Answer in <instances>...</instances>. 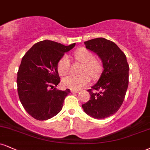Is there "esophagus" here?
I'll return each mask as SVG.
<instances>
[{
  "mask_svg": "<svg viewBox=\"0 0 150 150\" xmlns=\"http://www.w3.org/2000/svg\"><path fill=\"white\" fill-rule=\"evenodd\" d=\"M72 93H79L80 92V90H74V89H71L70 90Z\"/></svg>",
  "mask_w": 150,
  "mask_h": 150,
  "instance_id": "34e87169",
  "label": "esophagus"
}]
</instances>
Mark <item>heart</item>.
Returning <instances> with one entry per match:
<instances>
[{"mask_svg":"<svg viewBox=\"0 0 150 150\" xmlns=\"http://www.w3.org/2000/svg\"><path fill=\"white\" fill-rule=\"evenodd\" d=\"M76 60L83 64L80 70V75H70L62 80V84L64 87L71 89H80L87 85L90 82V78L95 79L98 77L100 72V64L96 60L94 55L91 52L86 49H80L75 52ZM70 68V60L67 55H64L61 58L57 64V70L59 75H64L68 73Z\"/></svg>","mask_w":150,"mask_h":150,"instance_id":"heart-1","label":"heart"}]
</instances>
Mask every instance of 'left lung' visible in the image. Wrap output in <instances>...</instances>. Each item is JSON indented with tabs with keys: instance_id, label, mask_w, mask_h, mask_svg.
I'll return each mask as SVG.
<instances>
[{
	"instance_id": "obj_1",
	"label": "left lung",
	"mask_w": 150,
	"mask_h": 150,
	"mask_svg": "<svg viewBox=\"0 0 150 150\" xmlns=\"http://www.w3.org/2000/svg\"><path fill=\"white\" fill-rule=\"evenodd\" d=\"M84 43L87 50L98 56L103 70L96 84L88 90L90 100L82 107L88 115L101 120L114 115L123 103L129 85V66L126 55L115 42L98 38Z\"/></svg>"
}]
</instances>
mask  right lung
Wrapping results in <instances>:
<instances>
[{
  "mask_svg": "<svg viewBox=\"0 0 150 150\" xmlns=\"http://www.w3.org/2000/svg\"><path fill=\"white\" fill-rule=\"evenodd\" d=\"M75 46V43L65 46L45 40L34 45L21 59L17 73L18 94L23 108L35 120H49L62 109L70 91L55 87L60 82L57 64Z\"/></svg>",
  "mask_w": 150,
  "mask_h": 150,
  "instance_id": "right-lung-1",
  "label": "right lung"
}]
</instances>
